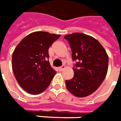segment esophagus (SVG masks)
<instances>
[{
    "mask_svg": "<svg viewBox=\"0 0 121 121\" xmlns=\"http://www.w3.org/2000/svg\"><path fill=\"white\" fill-rule=\"evenodd\" d=\"M65 68V66H61V67L59 68V70L60 71H62Z\"/></svg>",
    "mask_w": 121,
    "mask_h": 121,
    "instance_id": "obj_1",
    "label": "esophagus"
}]
</instances>
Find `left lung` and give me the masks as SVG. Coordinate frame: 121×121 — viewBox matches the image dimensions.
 <instances>
[{"instance_id":"obj_1","label":"left lung","mask_w":121,"mask_h":121,"mask_svg":"<svg viewBox=\"0 0 121 121\" xmlns=\"http://www.w3.org/2000/svg\"><path fill=\"white\" fill-rule=\"evenodd\" d=\"M75 61L74 77L66 81V88L76 97H86L95 91L106 78L108 56L99 41L82 33L66 35Z\"/></svg>"}]
</instances>
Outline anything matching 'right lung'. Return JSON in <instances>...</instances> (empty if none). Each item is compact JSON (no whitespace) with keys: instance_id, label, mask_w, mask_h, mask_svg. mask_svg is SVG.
<instances>
[{"instance_id":"add662e5","label":"right lung","mask_w":121,"mask_h":121,"mask_svg":"<svg viewBox=\"0 0 121 121\" xmlns=\"http://www.w3.org/2000/svg\"><path fill=\"white\" fill-rule=\"evenodd\" d=\"M60 34L36 32L19 43L12 55V68L21 87L36 95L49 87L56 73L50 66L49 48Z\"/></svg>"}]
</instances>
